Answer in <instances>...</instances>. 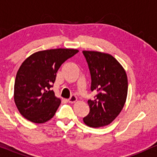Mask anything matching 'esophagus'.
Returning <instances> with one entry per match:
<instances>
[{"label": "esophagus", "mask_w": 157, "mask_h": 157, "mask_svg": "<svg viewBox=\"0 0 157 157\" xmlns=\"http://www.w3.org/2000/svg\"><path fill=\"white\" fill-rule=\"evenodd\" d=\"M76 101H77V97L75 96H74V95H72V96H70V98L68 99V101H69L70 103H75Z\"/></svg>", "instance_id": "1"}]
</instances>
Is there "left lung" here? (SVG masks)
Wrapping results in <instances>:
<instances>
[{"instance_id": "8db88e82", "label": "left lung", "mask_w": 157, "mask_h": 157, "mask_svg": "<svg viewBox=\"0 0 157 157\" xmlns=\"http://www.w3.org/2000/svg\"><path fill=\"white\" fill-rule=\"evenodd\" d=\"M91 76V91L97 94L88 100L89 114L83 119L91 128L108 125L118 117L128 95L125 70L113 56L97 51L84 50Z\"/></svg>"}]
</instances>
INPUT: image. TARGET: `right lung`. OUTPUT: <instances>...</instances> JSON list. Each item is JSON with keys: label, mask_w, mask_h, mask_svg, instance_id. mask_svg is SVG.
<instances>
[{"label": "right lung", "mask_w": 157, "mask_h": 157, "mask_svg": "<svg viewBox=\"0 0 157 157\" xmlns=\"http://www.w3.org/2000/svg\"><path fill=\"white\" fill-rule=\"evenodd\" d=\"M78 52L62 48L39 51L22 63L15 78L14 100L25 119L40 124L54 117L61 100L50 88L61 65Z\"/></svg>", "instance_id": "right-lung-1"}]
</instances>
